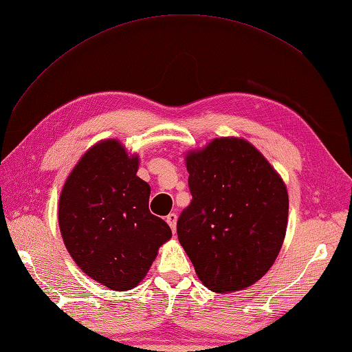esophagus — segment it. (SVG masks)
I'll return each instance as SVG.
<instances>
[{
  "label": "esophagus",
  "mask_w": 352,
  "mask_h": 352,
  "mask_svg": "<svg viewBox=\"0 0 352 352\" xmlns=\"http://www.w3.org/2000/svg\"><path fill=\"white\" fill-rule=\"evenodd\" d=\"M166 222L169 223V227L172 230V233H175V227H177V214L175 213H169L166 216Z\"/></svg>",
  "instance_id": "1"
}]
</instances>
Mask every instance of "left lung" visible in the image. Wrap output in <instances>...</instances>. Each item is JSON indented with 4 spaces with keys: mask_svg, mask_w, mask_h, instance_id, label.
Instances as JSON below:
<instances>
[{
    "mask_svg": "<svg viewBox=\"0 0 352 352\" xmlns=\"http://www.w3.org/2000/svg\"><path fill=\"white\" fill-rule=\"evenodd\" d=\"M190 204L178 241L207 289L228 294L258 281L286 236V184L248 140L213 139L186 155Z\"/></svg>",
    "mask_w": 352,
    "mask_h": 352,
    "instance_id": "8db88e82",
    "label": "left lung"
}]
</instances>
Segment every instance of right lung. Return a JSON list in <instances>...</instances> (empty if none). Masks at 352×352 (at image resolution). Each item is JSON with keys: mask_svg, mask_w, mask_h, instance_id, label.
I'll list each match as a JSON object with an SVG mask.
<instances>
[{"mask_svg": "<svg viewBox=\"0 0 352 352\" xmlns=\"http://www.w3.org/2000/svg\"><path fill=\"white\" fill-rule=\"evenodd\" d=\"M139 155L116 139L89 148L66 178L58 227L66 250L92 280L130 290L144 280L172 231L148 208L149 184L136 175Z\"/></svg>", "mask_w": 352, "mask_h": 352, "instance_id": "add662e5", "label": "right lung"}]
</instances>
